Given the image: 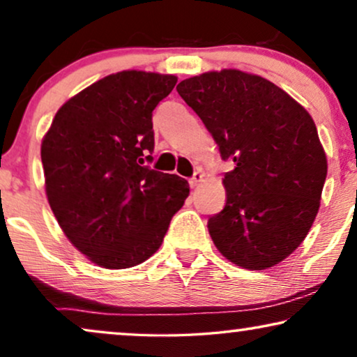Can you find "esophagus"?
<instances>
[{
    "instance_id": "1",
    "label": "esophagus",
    "mask_w": 357,
    "mask_h": 357,
    "mask_svg": "<svg viewBox=\"0 0 357 357\" xmlns=\"http://www.w3.org/2000/svg\"><path fill=\"white\" fill-rule=\"evenodd\" d=\"M203 177H204V175H203L202 170H197V172L193 174V177L190 178V187L195 188V187H197V185L202 183L203 182Z\"/></svg>"
}]
</instances>
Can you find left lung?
Instances as JSON below:
<instances>
[{"label":"left lung","mask_w":357,"mask_h":357,"mask_svg":"<svg viewBox=\"0 0 357 357\" xmlns=\"http://www.w3.org/2000/svg\"><path fill=\"white\" fill-rule=\"evenodd\" d=\"M177 92L234 162L222 178L224 209L208 221L214 245L245 270L278 265L320 208L328 164L314 120L281 87L241 70L188 77Z\"/></svg>","instance_id":"obj_1"}]
</instances>
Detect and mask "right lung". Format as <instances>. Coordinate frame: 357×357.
I'll return each instance as SVG.
<instances>
[{
    "instance_id": "1",
    "label": "right lung",
    "mask_w": 357,
    "mask_h": 357,
    "mask_svg": "<svg viewBox=\"0 0 357 357\" xmlns=\"http://www.w3.org/2000/svg\"><path fill=\"white\" fill-rule=\"evenodd\" d=\"M177 76L126 70L58 109L42 139L45 193L61 231L92 263L125 270L154 255L190 193L175 174L149 169L153 110Z\"/></svg>"
}]
</instances>
